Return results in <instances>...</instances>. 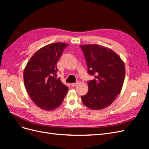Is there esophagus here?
<instances>
[{"label": "esophagus", "mask_w": 149, "mask_h": 149, "mask_svg": "<svg viewBox=\"0 0 149 149\" xmlns=\"http://www.w3.org/2000/svg\"><path fill=\"white\" fill-rule=\"evenodd\" d=\"M78 84V83L77 82V83H71V86L72 87H74V86H76V85H77Z\"/></svg>", "instance_id": "1"}]
</instances>
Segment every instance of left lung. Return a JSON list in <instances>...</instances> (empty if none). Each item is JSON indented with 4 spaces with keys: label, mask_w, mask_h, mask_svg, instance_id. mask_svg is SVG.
<instances>
[{
    "label": "left lung",
    "mask_w": 149,
    "mask_h": 149,
    "mask_svg": "<svg viewBox=\"0 0 149 149\" xmlns=\"http://www.w3.org/2000/svg\"><path fill=\"white\" fill-rule=\"evenodd\" d=\"M94 79L88 82V92L81 96L84 104L93 110L111 105L123 88L125 75L124 61L111 49L96 44L80 45Z\"/></svg>",
    "instance_id": "left-lung-1"
}]
</instances>
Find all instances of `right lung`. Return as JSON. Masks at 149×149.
Masks as SVG:
<instances>
[{"label": "right lung", "instance_id": "right-lung-1", "mask_svg": "<svg viewBox=\"0 0 149 149\" xmlns=\"http://www.w3.org/2000/svg\"><path fill=\"white\" fill-rule=\"evenodd\" d=\"M68 45L56 42L41 48L30 58L24 69L26 91L31 100L43 110L56 109L68 91L60 79H56L57 62Z\"/></svg>", "mask_w": 149, "mask_h": 149}]
</instances>
